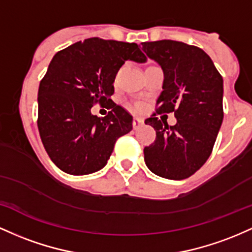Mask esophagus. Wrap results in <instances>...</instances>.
I'll list each match as a JSON object with an SVG mask.
<instances>
[{
    "label": "esophagus",
    "mask_w": 252,
    "mask_h": 252,
    "mask_svg": "<svg viewBox=\"0 0 252 252\" xmlns=\"http://www.w3.org/2000/svg\"><path fill=\"white\" fill-rule=\"evenodd\" d=\"M132 125H133L134 129H139L140 127L144 125V120L140 118H133V121H132Z\"/></svg>",
    "instance_id": "esophagus-1"
}]
</instances>
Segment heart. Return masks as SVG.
Masks as SVG:
<instances>
[{
  "label": "heart",
  "instance_id": "obj_1",
  "mask_svg": "<svg viewBox=\"0 0 252 252\" xmlns=\"http://www.w3.org/2000/svg\"><path fill=\"white\" fill-rule=\"evenodd\" d=\"M134 108L137 109V111H140V109L143 108V104H141V103H135L134 104Z\"/></svg>",
  "mask_w": 252,
  "mask_h": 252
}]
</instances>
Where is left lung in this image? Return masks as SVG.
<instances>
[{"mask_svg": "<svg viewBox=\"0 0 252 252\" xmlns=\"http://www.w3.org/2000/svg\"><path fill=\"white\" fill-rule=\"evenodd\" d=\"M149 58L164 72L156 113L145 120L156 129V140L144 149L154 174L169 180L191 176L211 156L224 119L222 77L210 56L193 45L175 40L141 42ZM174 112L176 126L157 118Z\"/></svg>", "mask_w": 252, "mask_h": 252, "instance_id": "obj_1", "label": "left lung"}]
</instances>
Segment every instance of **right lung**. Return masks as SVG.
<instances>
[{"mask_svg":"<svg viewBox=\"0 0 252 252\" xmlns=\"http://www.w3.org/2000/svg\"><path fill=\"white\" fill-rule=\"evenodd\" d=\"M126 61L145 63L134 42L90 38L52 58L38 92V128L53 163L70 175L98 171L115 141L132 129V115L111 100L115 76ZM95 103L111 112L93 116Z\"/></svg>","mask_w":252,"mask_h":252,"instance_id":"obj_1","label":"right lung"}]
</instances>
